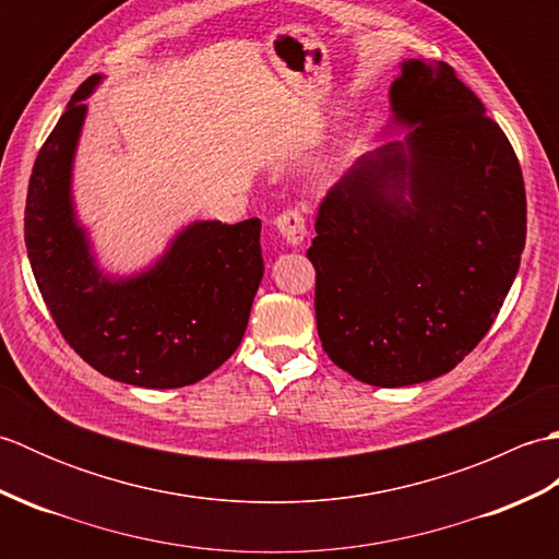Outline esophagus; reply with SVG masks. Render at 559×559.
Wrapping results in <instances>:
<instances>
[{"instance_id": "esophagus-1", "label": "esophagus", "mask_w": 559, "mask_h": 559, "mask_svg": "<svg viewBox=\"0 0 559 559\" xmlns=\"http://www.w3.org/2000/svg\"><path fill=\"white\" fill-rule=\"evenodd\" d=\"M276 228L290 245H302L305 237H307L305 213L298 206H290L286 211H281L276 216Z\"/></svg>"}]
</instances>
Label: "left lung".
I'll return each instance as SVG.
<instances>
[{
    "instance_id": "8db88e82",
    "label": "left lung",
    "mask_w": 559,
    "mask_h": 559,
    "mask_svg": "<svg viewBox=\"0 0 559 559\" xmlns=\"http://www.w3.org/2000/svg\"><path fill=\"white\" fill-rule=\"evenodd\" d=\"M403 141L367 153L319 204L307 249L322 348L372 386L447 374L488 334L526 245L509 139L444 62L391 83Z\"/></svg>"
}]
</instances>
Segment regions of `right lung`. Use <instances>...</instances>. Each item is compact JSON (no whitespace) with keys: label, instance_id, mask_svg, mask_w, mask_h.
<instances>
[{"label":"right lung","instance_id":"obj_1","mask_svg":"<svg viewBox=\"0 0 559 559\" xmlns=\"http://www.w3.org/2000/svg\"><path fill=\"white\" fill-rule=\"evenodd\" d=\"M100 76H91L35 158L26 249L57 329L93 370L144 389H177L211 374L240 346L264 276L261 221H197L151 269L110 278L91 254L71 204V163Z\"/></svg>","mask_w":559,"mask_h":559}]
</instances>
